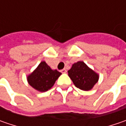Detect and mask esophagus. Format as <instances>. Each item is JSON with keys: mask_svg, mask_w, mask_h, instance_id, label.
Here are the masks:
<instances>
[{"mask_svg": "<svg viewBox=\"0 0 126 126\" xmlns=\"http://www.w3.org/2000/svg\"><path fill=\"white\" fill-rule=\"evenodd\" d=\"M61 72H62V73H63V74H64V73L66 72V69H62V70H61Z\"/></svg>", "mask_w": 126, "mask_h": 126, "instance_id": "obj_1", "label": "esophagus"}]
</instances>
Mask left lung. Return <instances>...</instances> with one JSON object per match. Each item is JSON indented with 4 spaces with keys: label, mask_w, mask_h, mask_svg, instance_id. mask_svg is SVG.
Listing matches in <instances>:
<instances>
[{
    "label": "left lung",
    "mask_w": 126,
    "mask_h": 126,
    "mask_svg": "<svg viewBox=\"0 0 126 126\" xmlns=\"http://www.w3.org/2000/svg\"><path fill=\"white\" fill-rule=\"evenodd\" d=\"M68 74L76 87L85 91L92 89L99 80V75L82 61L74 63Z\"/></svg>",
    "instance_id": "8db88e82"
}]
</instances>
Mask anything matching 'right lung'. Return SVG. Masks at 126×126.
<instances>
[{
  "mask_svg": "<svg viewBox=\"0 0 126 126\" xmlns=\"http://www.w3.org/2000/svg\"><path fill=\"white\" fill-rule=\"evenodd\" d=\"M57 70H52L43 61L31 74L27 76L29 84L39 92H46L54 85L61 75Z\"/></svg>",
  "mask_w": 126,
  "mask_h": 126,
  "instance_id": "add662e5",
  "label": "right lung"
}]
</instances>
